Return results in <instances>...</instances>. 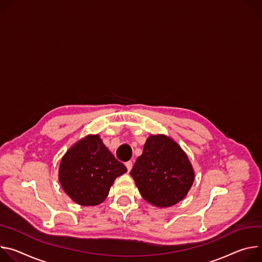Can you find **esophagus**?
<instances>
[{
  "label": "esophagus",
  "instance_id": "34e87169",
  "mask_svg": "<svg viewBox=\"0 0 262 262\" xmlns=\"http://www.w3.org/2000/svg\"><path fill=\"white\" fill-rule=\"evenodd\" d=\"M132 166H133V164H132V161H128V162H126V167H127L128 171H130V170L132 169Z\"/></svg>",
  "mask_w": 262,
  "mask_h": 262
}]
</instances>
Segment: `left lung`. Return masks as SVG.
<instances>
[{
    "mask_svg": "<svg viewBox=\"0 0 262 262\" xmlns=\"http://www.w3.org/2000/svg\"><path fill=\"white\" fill-rule=\"evenodd\" d=\"M130 173L142 198L159 208L182 201L194 180V170L186 153L164 134H152L147 138Z\"/></svg>",
    "mask_w": 262,
    "mask_h": 262,
    "instance_id": "left-lung-1",
    "label": "left lung"
}]
</instances>
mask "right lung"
<instances>
[{"instance_id":"add662e5","label":"right lung","mask_w":262,"mask_h":262,"mask_svg":"<svg viewBox=\"0 0 262 262\" xmlns=\"http://www.w3.org/2000/svg\"><path fill=\"white\" fill-rule=\"evenodd\" d=\"M127 171L103 143L99 134L79 139L62 156L58 179L66 193L81 206L105 201L114 180Z\"/></svg>"}]
</instances>
